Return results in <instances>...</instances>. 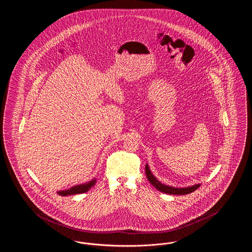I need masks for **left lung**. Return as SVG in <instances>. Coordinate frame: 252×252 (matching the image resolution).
I'll list each match as a JSON object with an SVG mask.
<instances>
[{"label": "left lung", "instance_id": "left-lung-1", "mask_svg": "<svg viewBox=\"0 0 252 252\" xmlns=\"http://www.w3.org/2000/svg\"><path fill=\"white\" fill-rule=\"evenodd\" d=\"M145 175H146L147 180H149V182L156 188L157 190H158L160 192H165L168 194H179V195L187 194V193H190V192L195 191L200 186V184H194V185L188 186V187H179L178 188V187H172V186H169V185H165V184L161 183L152 174V172L149 169V166H148L147 163L145 165Z\"/></svg>", "mask_w": 252, "mask_h": 252}]
</instances>
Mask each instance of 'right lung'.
Here are the masks:
<instances>
[{"label":"right lung","mask_w":252,"mask_h":252,"mask_svg":"<svg viewBox=\"0 0 252 252\" xmlns=\"http://www.w3.org/2000/svg\"><path fill=\"white\" fill-rule=\"evenodd\" d=\"M96 183V179H93L88 182H85L82 184H77L74 185L69 189L62 190V191H58L57 193L60 194L61 196H67V195H72V194H77V193H83V192H88L93 186H94Z\"/></svg>","instance_id":"obj_1"}]
</instances>
